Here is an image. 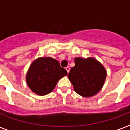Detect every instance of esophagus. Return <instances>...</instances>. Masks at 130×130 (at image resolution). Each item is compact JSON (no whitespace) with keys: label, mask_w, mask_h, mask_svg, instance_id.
<instances>
[{"label":"esophagus","mask_w":130,"mask_h":130,"mask_svg":"<svg viewBox=\"0 0 130 130\" xmlns=\"http://www.w3.org/2000/svg\"><path fill=\"white\" fill-rule=\"evenodd\" d=\"M65 69L67 70V73H69V71H70V68H69V67H66V68H65Z\"/></svg>","instance_id":"obj_1"}]
</instances>
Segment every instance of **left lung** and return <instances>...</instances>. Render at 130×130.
<instances>
[{
  "label": "left lung",
  "mask_w": 130,
  "mask_h": 130,
  "mask_svg": "<svg viewBox=\"0 0 130 130\" xmlns=\"http://www.w3.org/2000/svg\"><path fill=\"white\" fill-rule=\"evenodd\" d=\"M75 66L68 73V77L78 94L84 97L94 96L102 88L107 71L102 64L93 58L77 57Z\"/></svg>",
  "instance_id": "8db88e82"
}]
</instances>
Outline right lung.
<instances>
[{
  "instance_id": "right-lung-1",
  "label": "right lung",
  "mask_w": 130,
  "mask_h": 130,
  "mask_svg": "<svg viewBox=\"0 0 130 130\" xmlns=\"http://www.w3.org/2000/svg\"><path fill=\"white\" fill-rule=\"evenodd\" d=\"M67 75V71L60 66L59 61L51 57H41L30 65L26 81L32 92L40 96L51 92L57 82Z\"/></svg>"
}]
</instances>
